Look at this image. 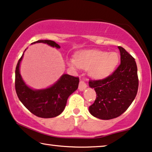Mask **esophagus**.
Masks as SVG:
<instances>
[{
	"label": "esophagus",
	"instance_id": "1",
	"mask_svg": "<svg viewBox=\"0 0 152 152\" xmlns=\"http://www.w3.org/2000/svg\"><path fill=\"white\" fill-rule=\"evenodd\" d=\"M87 88V84L86 83L83 81V80H80L78 85V90L80 91H83Z\"/></svg>",
	"mask_w": 152,
	"mask_h": 152
}]
</instances>
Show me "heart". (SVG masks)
Listing matches in <instances>:
<instances>
[{
	"mask_svg": "<svg viewBox=\"0 0 152 152\" xmlns=\"http://www.w3.org/2000/svg\"><path fill=\"white\" fill-rule=\"evenodd\" d=\"M119 60L117 53L88 50L78 53L75 60L70 59L68 62L72 67L90 69V74L93 78H104L115 69Z\"/></svg>",
	"mask_w": 152,
	"mask_h": 152,
	"instance_id": "1",
	"label": "heart"
}]
</instances>
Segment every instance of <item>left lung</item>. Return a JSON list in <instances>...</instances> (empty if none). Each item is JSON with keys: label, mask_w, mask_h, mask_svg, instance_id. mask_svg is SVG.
I'll return each mask as SVG.
<instances>
[{"label": "left lung", "mask_w": 152, "mask_h": 152, "mask_svg": "<svg viewBox=\"0 0 152 152\" xmlns=\"http://www.w3.org/2000/svg\"><path fill=\"white\" fill-rule=\"evenodd\" d=\"M118 48L121 56L118 67L106 78L89 81V86L96 94L89 111L102 120H111L124 113L132 104L138 89L135 59L122 46Z\"/></svg>", "instance_id": "1"}]
</instances>
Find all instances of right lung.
Returning a JSON list of instances; mask_svg holds the SVG:
<instances>
[{
  "label": "right lung",
  "mask_w": 152,
  "mask_h": 152,
  "mask_svg": "<svg viewBox=\"0 0 152 152\" xmlns=\"http://www.w3.org/2000/svg\"><path fill=\"white\" fill-rule=\"evenodd\" d=\"M35 43H44L53 47L60 46L51 40H38ZM23 53L18 61L15 70V90L19 100L24 106L36 116L51 118L61 114L66 104L68 97L77 90L79 78L63 74L50 88L34 90L25 84L19 72V66Z\"/></svg>",
  "instance_id": "add662e5"
}]
</instances>
